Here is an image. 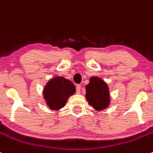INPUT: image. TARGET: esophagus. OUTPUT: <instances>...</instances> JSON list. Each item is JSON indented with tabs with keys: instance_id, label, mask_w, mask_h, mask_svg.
Masks as SVG:
<instances>
[{
	"instance_id": "obj_1",
	"label": "esophagus",
	"mask_w": 153,
	"mask_h": 153,
	"mask_svg": "<svg viewBox=\"0 0 153 153\" xmlns=\"http://www.w3.org/2000/svg\"><path fill=\"white\" fill-rule=\"evenodd\" d=\"M81 86H80V85H77L76 86V92L78 93V94H80V91H81Z\"/></svg>"
}]
</instances>
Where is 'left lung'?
Returning a JSON list of instances; mask_svg holds the SVG:
<instances>
[{
	"mask_svg": "<svg viewBox=\"0 0 153 153\" xmlns=\"http://www.w3.org/2000/svg\"><path fill=\"white\" fill-rule=\"evenodd\" d=\"M86 99L96 111H102L110 105V92L107 83L99 77H91L86 86Z\"/></svg>",
	"mask_w": 153,
	"mask_h": 153,
	"instance_id": "obj_1",
	"label": "left lung"
}]
</instances>
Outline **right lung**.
Wrapping results in <instances>:
<instances>
[{
	"instance_id": "add662e5",
	"label": "right lung",
	"mask_w": 153,
	"mask_h": 153,
	"mask_svg": "<svg viewBox=\"0 0 153 153\" xmlns=\"http://www.w3.org/2000/svg\"><path fill=\"white\" fill-rule=\"evenodd\" d=\"M42 92L48 107L51 110L59 111L64 107L68 98L75 94V86L64 77H55L46 83Z\"/></svg>"
}]
</instances>
